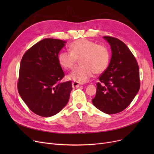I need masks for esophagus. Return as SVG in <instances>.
Returning a JSON list of instances; mask_svg holds the SVG:
<instances>
[{
    "label": "esophagus",
    "instance_id": "obj_1",
    "mask_svg": "<svg viewBox=\"0 0 154 154\" xmlns=\"http://www.w3.org/2000/svg\"><path fill=\"white\" fill-rule=\"evenodd\" d=\"M82 84L80 83L79 82H77V81H74L72 82V87H79L80 85H81Z\"/></svg>",
    "mask_w": 154,
    "mask_h": 154
}]
</instances>
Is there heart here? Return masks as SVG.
<instances>
[{
	"mask_svg": "<svg viewBox=\"0 0 154 154\" xmlns=\"http://www.w3.org/2000/svg\"><path fill=\"white\" fill-rule=\"evenodd\" d=\"M69 49L70 52L61 51L58 60L63 68L71 69L80 59V66L75 67L69 75V77L75 81L87 82L93 77L94 73L100 74L109 67L110 53L106 46L82 38L73 42Z\"/></svg>",
	"mask_w": 154,
	"mask_h": 154,
	"instance_id": "obj_1",
	"label": "heart"
}]
</instances>
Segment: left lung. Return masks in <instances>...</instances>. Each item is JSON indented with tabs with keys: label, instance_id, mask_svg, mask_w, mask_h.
<instances>
[{
	"label": "left lung",
	"instance_id": "8db88e82",
	"mask_svg": "<svg viewBox=\"0 0 154 154\" xmlns=\"http://www.w3.org/2000/svg\"><path fill=\"white\" fill-rule=\"evenodd\" d=\"M110 45L112 57L107 69L100 75L94 106L108 114L125 109L140 88L139 69L135 57L119 39L105 36Z\"/></svg>",
	"mask_w": 154,
	"mask_h": 154
}]
</instances>
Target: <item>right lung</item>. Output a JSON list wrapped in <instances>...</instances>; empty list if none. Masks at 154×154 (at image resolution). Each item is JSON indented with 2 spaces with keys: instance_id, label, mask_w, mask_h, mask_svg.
I'll use <instances>...</instances> for the list:
<instances>
[{
  "instance_id": "add662e5",
  "label": "right lung",
  "mask_w": 154,
  "mask_h": 154,
  "mask_svg": "<svg viewBox=\"0 0 154 154\" xmlns=\"http://www.w3.org/2000/svg\"><path fill=\"white\" fill-rule=\"evenodd\" d=\"M66 43L43 39L27 50L21 60L18 91L29 109L40 116H53L68 103L72 82H60L65 75L58 60Z\"/></svg>"
}]
</instances>
